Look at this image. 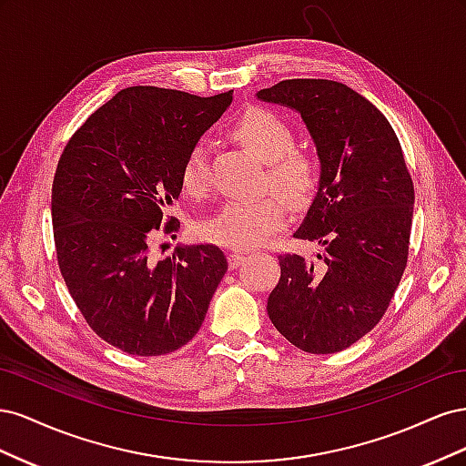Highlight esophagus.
<instances>
[{"instance_id": "34e87169", "label": "esophagus", "mask_w": 466, "mask_h": 466, "mask_svg": "<svg viewBox=\"0 0 466 466\" xmlns=\"http://www.w3.org/2000/svg\"><path fill=\"white\" fill-rule=\"evenodd\" d=\"M245 257H247L245 252H241V250H233L231 255H229V266H231V268H237L238 264H241V262L245 260Z\"/></svg>"}]
</instances>
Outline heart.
Returning a JSON list of instances; mask_svg holds the SVG:
<instances>
[{"label": "heart", "mask_w": 466, "mask_h": 466, "mask_svg": "<svg viewBox=\"0 0 466 466\" xmlns=\"http://www.w3.org/2000/svg\"><path fill=\"white\" fill-rule=\"evenodd\" d=\"M233 136L248 151L268 163V185L286 200L299 204L313 194L319 165L311 153L293 149L291 126L276 112L248 108L233 124ZM182 188L190 196H204L211 185L208 149L196 144L182 165ZM286 223V208L278 196L258 200H229L202 221L200 233L211 243L250 248L262 245Z\"/></svg>", "instance_id": "obj_1"}]
</instances>
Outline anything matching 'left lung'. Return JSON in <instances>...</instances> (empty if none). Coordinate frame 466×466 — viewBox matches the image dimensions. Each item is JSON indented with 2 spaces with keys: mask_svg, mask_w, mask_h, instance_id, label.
I'll use <instances>...</instances> for the list:
<instances>
[{
  "mask_svg": "<svg viewBox=\"0 0 466 466\" xmlns=\"http://www.w3.org/2000/svg\"><path fill=\"white\" fill-rule=\"evenodd\" d=\"M257 96L298 110L317 147L319 190L293 233L317 260L279 255L268 317L309 354H334L383 319L406 268L414 185L392 126L368 98L330 79H286Z\"/></svg>",
  "mask_w": 466,
  "mask_h": 466,
  "instance_id": "1",
  "label": "left lung"
}]
</instances>
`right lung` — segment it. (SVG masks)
I'll use <instances>...</instances> for the list:
<instances>
[{"instance_id": "add662e5", "label": "right lung", "mask_w": 466, "mask_h": 466, "mask_svg": "<svg viewBox=\"0 0 466 466\" xmlns=\"http://www.w3.org/2000/svg\"><path fill=\"white\" fill-rule=\"evenodd\" d=\"M233 101L128 87L96 108L69 139L52 185L60 272L81 315L105 342L132 356H163L200 330L228 258L216 245L177 247L151 258L167 209L182 190V165ZM166 228H163L162 225Z\"/></svg>"}]
</instances>
